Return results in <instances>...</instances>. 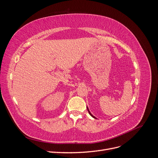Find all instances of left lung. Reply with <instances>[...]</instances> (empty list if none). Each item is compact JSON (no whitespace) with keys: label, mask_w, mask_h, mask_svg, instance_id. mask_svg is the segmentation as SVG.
Instances as JSON below:
<instances>
[{"label":"left lung","mask_w":158,"mask_h":158,"mask_svg":"<svg viewBox=\"0 0 158 158\" xmlns=\"http://www.w3.org/2000/svg\"><path fill=\"white\" fill-rule=\"evenodd\" d=\"M87 109H88V113H89V114H90V115H91V116H92V117L93 118H95V117H94V116L93 115V114H92V113H90V111H89V109H88V107H87Z\"/></svg>","instance_id":"left-lung-1"}]
</instances>
